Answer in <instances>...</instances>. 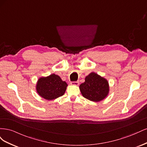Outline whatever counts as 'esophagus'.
Masks as SVG:
<instances>
[{
  "mask_svg": "<svg viewBox=\"0 0 147 147\" xmlns=\"http://www.w3.org/2000/svg\"><path fill=\"white\" fill-rule=\"evenodd\" d=\"M70 84L72 85H75V86H78L79 85V82H71Z\"/></svg>",
  "mask_w": 147,
  "mask_h": 147,
  "instance_id": "1",
  "label": "esophagus"
}]
</instances>
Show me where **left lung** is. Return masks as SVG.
<instances>
[{
    "label": "left lung",
    "mask_w": 147,
    "mask_h": 147,
    "mask_svg": "<svg viewBox=\"0 0 147 147\" xmlns=\"http://www.w3.org/2000/svg\"><path fill=\"white\" fill-rule=\"evenodd\" d=\"M79 88L84 98L96 102L105 99L109 93V82L94 72L86 77L85 82L80 85Z\"/></svg>",
    "instance_id": "1"
}]
</instances>
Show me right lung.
<instances>
[{
	"instance_id": "obj_1",
	"label": "right lung",
	"mask_w": 147,
	"mask_h": 147,
	"mask_svg": "<svg viewBox=\"0 0 147 147\" xmlns=\"http://www.w3.org/2000/svg\"><path fill=\"white\" fill-rule=\"evenodd\" d=\"M67 86V83L62 80L59 75L53 74L48 77H40L38 80L36 91L42 98L51 100L63 96Z\"/></svg>"
}]
</instances>
